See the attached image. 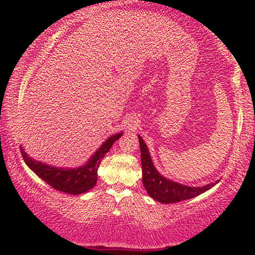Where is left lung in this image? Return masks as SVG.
Masks as SVG:
<instances>
[{
  "label": "left lung",
  "instance_id": "8db88e82",
  "mask_svg": "<svg viewBox=\"0 0 255 255\" xmlns=\"http://www.w3.org/2000/svg\"><path fill=\"white\" fill-rule=\"evenodd\" d=\"M138 139H139L140 147L143 184L148 195L156 201L162 202V204H175V202L191 199V198L206 192L207 190L213 188L216 183H218V181H216V182L206 184L204 187H189V185L166 179L154 166L149 150L143 138L138 135Z\"/></svg>",
  "mask_w": 255,
  "mask_h": 255
}]
</instances>
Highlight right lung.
Here are the masks:
<instances>
[{"mask_svg":"<svg viewBox=\"0 0 255 255\" xmlns=\"http://www.w3.org/2000/svg\"><path fill=\"white\" fill-rule=\"evenodd\" d=\"M122 136L123 132L110 136L85 164L79 167H73V169L53 166L40 161H36L30 157L22 147H21V154L29 169H31L50 187L68 195H81V193L88 192L97 184L98 169L102 162V158L109 152L115 141Z\"/></svg>","mask_w":255,"mask_h":255,"instance_id":"right-lung-1","label":"right lung"}]
</instances>
